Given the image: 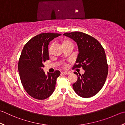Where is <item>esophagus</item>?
<instances>
[{
	"mask_svg": "<svg viewBox=\"0 0 125 125\" xmlns=\"http://www.w3.org/2000/svg\"><path fill=\"white\" fill-rule=\"evenodd\" d=\"M62 74H65V75L70 74V73L69 72H62Z\"/></svg>",
	"mask_w": 125,
	"mask_h": 125,
	"instance_id": "34e87169",
	"label": "esophagus"
}]
</instances>
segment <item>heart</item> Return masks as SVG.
Wrapping results in <instances>:
<instances>
[{"instance_id":"heart-1","label":"heart","mask_w":125,"mask_h":125,"mask_svg":"<svg viewBox=\"0 0 125 125\" xmlns=\"http://www.w3.org/2000/svg\"><path fill=\"white\" fill-rule=\"evenodd\" d=\"M68 43H71V42H69V41H63L62 44H64ZM63 66H64V67H67V64H66L65 63H64V64H63Z\"/></svg>"}]
</instances>
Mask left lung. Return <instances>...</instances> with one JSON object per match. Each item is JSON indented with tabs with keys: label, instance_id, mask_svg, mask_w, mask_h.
Listing matches in <instances>:
<instances>
[{
	"label": "left lung",
	"instance_id": "8db88e82",
	"mask_svg": "<svg viewBox=\"0 0 125 125\" xmlns=\"http://www.w3.org/2000/svg\"><path fill=\"white\" fill-rule=\"evenodd\" d=\"M63 35L73 39L79 48V54L73 68L82 67L83 74L78 76L73 84L74 91L80 96L88 98L94 96L103 87L108 69L104 48L96 39L81 32H67Z\"/></svg>",
	"mask_w": 125,
	"mask_h": 125
}]
</instances>
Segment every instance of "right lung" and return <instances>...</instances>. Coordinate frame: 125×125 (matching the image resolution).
<instances>
[{
	"instance_id": "obj_1",
	"label": "right lung",
	"mask_w": 125,
	"mask_h": 125,
	"mask_svg": "<svg viewBox=\"0 0 125 125\" xmlns=\"http://www.w3.org/2000/svg\"><path fill=\"white\" fill-rule=\"evenodd\" d=\"M61 35L50 32L39 34L28 42L22 50L18 65L19 76L27 93L36 99H47L55 90L61 73L56 70L46 75L43 63L49 59V42Z\"/></svg>"
}]
</instances>
